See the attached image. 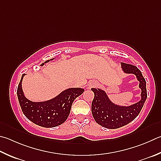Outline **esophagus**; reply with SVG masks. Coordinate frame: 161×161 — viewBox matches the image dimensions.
Returning a JSON list of instances; mask_svg holds the SVG:
<instances>
[{"label":"esophagus","instance_id":"esophagus-1","mask_svg":"<svg viewBox=\"0 0 161 161\" xmlns=\"http://www.w3.org/2000/svg\"><path fill=\"white\" fill-rule=\"evenodd\" d=\"M96 85V82L94 81H89V84H88V86H89V88H92V87L95 86Z\"/></svg>","mask_w":161,"mask_h":161}]
</instances>
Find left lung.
Returning <instances> with one entry per match:
<instances>
[{
	"label": "left lung",
	"instance_id": "1",
	"mask_svg": "<svg viewBox=\"0 0 161 161\" xmlns=\"http://www.w3.org/2000/svg\"><path fill=\"white\" fill-rule=\"evenodd\" d=\"M122 71L125 74H132L139 81L141 89V99L130 106H120L111 101L105 91L92 88L94 98L92 103V113L95 121L108 129H118L129 124L135 119L144 106L147 98V82L142 72L136 66L121 63Z\"/></svg>",
	"mask_w": 161,
	"mask_h": 161
}]
</instances>
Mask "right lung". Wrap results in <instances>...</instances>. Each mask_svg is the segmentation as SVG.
<instances>
[{
  "instance_id": "right-lung-1",
  "label": "right lung",
  "mask_w": 161,
  "mask_h": 161,
  "mask_svg": "<svg viewBox=\"0 0 161 161\" xmlns=\"http://www.w3.org/2000/svg\"><path fill=\"white\" fill-rule=\"evenodd\" d=\"M53 59L55 58L45 61L41 66ZM25 75H22L17 91L20 107L30 121L43 127H55L63 124L68 118L73 101L84 92L81 88H69L50 100L32 101L26 98L23 92L22 83Z\"/></svg>"
}]
</instances>
